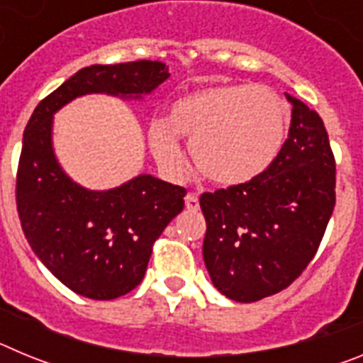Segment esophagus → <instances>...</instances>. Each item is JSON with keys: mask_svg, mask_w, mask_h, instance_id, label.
Masks as SVG:
<instances>
[{"mask_svg": "<svg viewBox=\"0 0 363 363\" xmlns=\"http://www.w3.org/2000/svg\"><path fill=\"white\" fill-rule=\"evenodd\" d=\"M185 205H187L189 211L200 209V200H198V194H194V192H189L187 196H185Z\"/></svg>", "mask_w": 363, "mask_h": 363, "instance_id": "esophagus-1", "label": "esophagus"}]
</instances>
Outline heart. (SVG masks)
Segmentation results:
<instances>
[{
  "instance_id": "heart-1",
  "label": "heart",
  "mask_w": 363,
  "mask_h": 363,
  "mask_svg": "<svg viewBox=\"0 0 363 363\" xmlns=\"http://www.w3.org/2000/svg\"><path fill=\"white\" fill-rule=\"evenodd\" d=\"M289 105L269 86L238 83L200 89L171 105L165 121H154V156L174 172L184 171L176 138H189L198 171L218 185H238L267 171L289 127Z\"/></svg>"
}]
</instances>
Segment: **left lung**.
Listing matches in <instances>:
<instances>
[{"mask_svg": "<svg viewBox=\"0 0 363 363\" xmlns=\"http://www.w3.org/2000/svg\"><path fill=\"white\" fill-rule=\"evenodd\" d=\"M293 104L289 136L267 171L245 184L203 192L205 267L236 301L287 289L313 262L336 203V163L320 114Z\"/></svg>", "mask_w": 363, "mask_h": 363, "instance_id": "obj_1", "label": "left lung"}]
</instances>
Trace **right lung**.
<instances>
[{
    "instance_id": "1",
    "label": "right lung",
    "mask_w": 363,
    "mask_h": 363,
    "mask_svg": "<svg viewBox=\"0 0 363 363\" xmlns=\"http://www.w3.org/2000/svg\"><path fill=\"white\" fill-rule=\"evenodd\" d=\"M169 78L163 62L91 65L38 104L23 133L16 205L32 251L70 291L114 300L140 285L154 242L184 211V187L150 174L111 191H86L60 169L52 152V114L91 92L149 94Z\"/></svg>"
}]
</instances>
